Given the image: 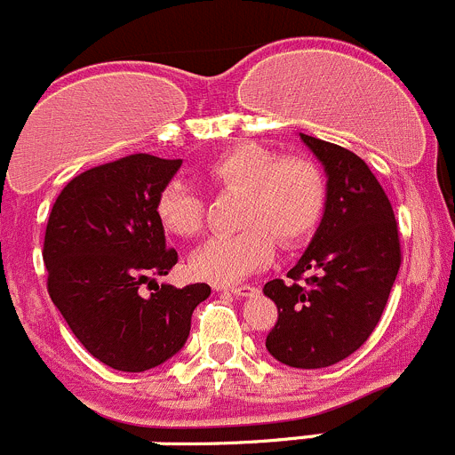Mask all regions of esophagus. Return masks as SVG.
<instances>
[{"label":"esophagus","instance_id":"esophagus-1","mask_svg":"<svg viewBox=\"0 0 455 455\" xmlns=\"http://www.w3.org/2000/svg\"><path fill=\"white\" fill-rule=\"evenodd\" d=\"M218 290H227V291H231V294H235V296H253V294H258V287L256 285H240V287H218Z\"/></svg>","mask_w":455,"mask_h":455}]
</instances>
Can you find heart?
<instances>
[{
	"instance_id": "1",
	"label": "heart",
	"mask_w": 455,
	"mask_h": 455,
	"mask_svg": "<svg viewBox=\"0 0 455 455\" xmlns=\"http://www.w3.org/2000/svg\"><path fill=\"white\" fill-rule=\"evenodd\" d=\"M211 188L240 195L235 224L202 244L190 258V271L215 285H233L271 262L275 240L296 247L323 218L328 181L309 156H280L251 141L224 148L199 168ZM156 215L172 235L195 237L206 222V206L186 181H170L156 199Z\"/></svg>"
}]
</instances>
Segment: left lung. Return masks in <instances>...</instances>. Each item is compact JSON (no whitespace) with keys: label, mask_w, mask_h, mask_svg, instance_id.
Instances as JSON below:
<instances>
[{"label":"left lung","mask_w":455,"mask_h":455,"mask_svg":"<svg viewBox=\"0 0 455 455\" xmlns=\"http://www.w3.org/2000/svg\"><path fill=\"white\" fill-rule=\"evenodd\" d=\"M328 172V202L316 235L285 280L265 296L278 307L267 350L291 368H328L368 341L402 265L388 195L362 156L300 134Z\"/></svg>","instance_id":"obj_1"}]
</instances>
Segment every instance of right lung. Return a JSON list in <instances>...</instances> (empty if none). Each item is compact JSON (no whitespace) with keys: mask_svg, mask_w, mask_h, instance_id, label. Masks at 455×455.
<instances>
[{"mask_svg":"<svg viewBox=\"0 0 455 455\" xmlns=\"http://www.w3.org/2000/svg\"><path fill=\"white\" fill-rule=\"evenodd\" d=\"M180 165L146 152L96 165L60 190L49 213L46 290L89 355L114 371H150L180 352L211 294L206 283L139 291L177 265L156 199Z\"/></svg>","mask_w":455,"mask_h":455,"instance_id":"1","label":"right lung"}]
</instances>
